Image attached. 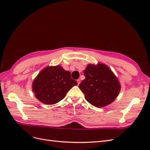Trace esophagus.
<instances>
[{
    "instance_id": "esophagus-1",
    "label": "esophagus",
    "mask_w": 150,
    "mask_h": 150,
    "mask_svg": "<svg viewBox=\"0 0 150 150\" xmlns=\"http://www.w3.org/2000/svg\"><path fill=\"white\" fill-rule=\"evenodd\" d=\"M77 83H78V85H79V83H81V80H80V79H77Z\"/></svg>"
}]
</instances>
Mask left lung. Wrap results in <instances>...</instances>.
Returning a JSON list of instances; mask_svg holds the SVG:
<instances>
[{
  "instance_id": "8db88e82",
  "label": "left lung",
  "mask_w": 150,
  "mask_h": 150,
  "mask_svg": "<svg viewBox=\"0 0 150 150\" xmlns=\"http://www.w3.org/2000/svg\"><path fill=\"white\" fill-rule=\"evenodd\" d=\"M86 78L79 85L88 103L96 107L111 103L120 91L121 86L107 66L88 64L83 71Z\"/></svg>"
}]
</instances>
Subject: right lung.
Wrapping results in <instances>:
<instances>
[{"label": "right lung", "instance_id": "obj_1", "mask_svg": "<svg viewBox=\"0 0 150 150\" xmlns=\"http://www.w3.org/2000/svg\"><path fill=\"white\" fill-rule=\"evenodd\" d=\"M76 81L71 73L60 66L47 67L40 71L33 83V91L39 101L46 105H53L63 100L74 86Z\"/></svg>", "mask_w": 150, "mask_h": 150}]
</instances>
